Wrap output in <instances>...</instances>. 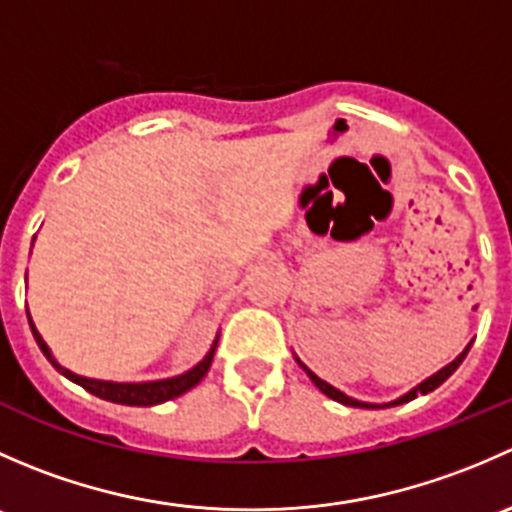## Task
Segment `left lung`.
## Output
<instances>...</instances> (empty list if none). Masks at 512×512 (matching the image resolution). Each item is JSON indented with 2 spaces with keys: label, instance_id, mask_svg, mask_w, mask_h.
Instances as JSON below:
<instances>
[{
  "label": "left lung",
  "instance_id": "1",
  "mask_svg": "<svg viewBox=\"0 0 512 512\" xmlns=\"http://www.w3.org/2000/svg\"><path fill=\"white\" fill-rule=\"evenodd\" d=\"M468 349H471V344H468V347L463 349V352L458 354L456 359L451 361V364H446V366H443V369H438L436 374H431V376H428V379H423L421 384H416L414 389H411V391H406V394H404V396H399V399L389 401V404H369V401H359V399H352V396H347V394H344V391L334 389L332 384H327V381H324V379H319V376L314 374V371L309 369V366L304 364V361H299V356H294V361H297V366H299V369H302L304 374H307L309 379L314 381V386H317V389L322 391V394H327L329 399L339 401V404H344V406H359V409H389V406H399V404H406V401H414L418 394H428V391L438 389V386H441L443 381H446L448 376H451L453 371H456L458 366H461V361L466 359Z\"/></svg>",
  "mask_w": 512,
  "mask_h": 512
}]
</instances>
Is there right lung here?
<instances>
[{
  "mask_svg": "<svg viewBox=\"0 0 512 512\" xmlns=\"http://www.w3.org/2000/svg\"><path fill=\"white\" fill-rule=\"evenodd\" d=\"M27 317H29V327H32L36 344H39V349L44 352L46 359L51 361V366H54L59 374H64L66 379L74 381V384L84 386L89 394L98 396V399L111 401V404H123V406H156V404H163V401L175 399V396H183L185 391H190L193 386H198L200 381L205 379V374H208L210 364H213V356H215V349H218V339H220V334H218V337L213 339V344H210L208 354H205L203 359L193 366V369L183 371V374H178V376H170V379L106 381V379H89V376H81V374H76V371L61 366L59 361H56V356L51 354L49 344H46L44 337L39 334V329L34 327L32 314L27 312Z\"/></svg>",
  "mask_w": 512,
  "mask_h": 512,
  "instance_id": "obj_1",
  "label": "right lung"
}]
</instances>
